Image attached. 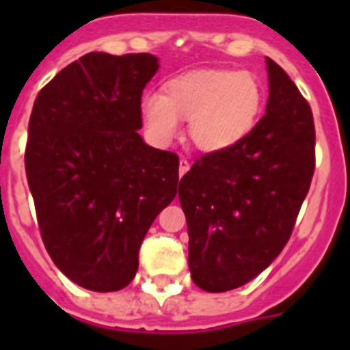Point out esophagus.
I'll list each match as a JSON object with an SVG mask.
<instances>
[{"label":"esophagus","mask_w":350,"mask_h":350,"mask_svg":"<svg viewBox=\"0 0 350 350\" xmlns=\"http://www.w3.org/2000/svg\"><path fill=\"white\" fill-rule=\"evenodd\" d=\"M189 169H191V161H189V159H187V158H181L180 159V178L183 174H185V172Z\"/></svg>","instance_id":"34e87169"}]
</instances>
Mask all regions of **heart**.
Returning a JSON list of instances; mask_svg holds the SVG:
<instances>
[{"label": "heart", "instance_id": "obj_1", "mask_svg": "<svg viewBox=\"0 0 350 350\" xmlns=\"http://www.w3.org/2000/svg\"><path fill=\"white\" fill-rule=\"evenodd\" d=\"M143 116L154 136L169 139L178 118L189 120V137L203 152H224L249 136L263 109L260 79L238 70H200L167 83L165 94H147Z\"/></svg>", "mask_w": 350, "mask_h": 350}]
</instances>
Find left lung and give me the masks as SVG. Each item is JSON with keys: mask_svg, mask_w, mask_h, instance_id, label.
<instances>
[{"mask_svg": "<svg viewBox=\"0 0 350 350\" xmlns=\"http://www.w3.org/2000/svg\"><path fill=\"white\" fill-rule=\"evenodd\" d=\"M267 70L265 116L234 147L196 158L180 181L191 276L208 293L241 287L276 260L314 174L309 103L271 57Z\"/></svg>", "mask_w": 350, "mask_h": 350, "instance_id": "1", "label": "left lung"}]
</instances>
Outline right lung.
I'll use <instances>...</instances> for the list:
<instances>
[{"instance_id":"obj_1","label":"right lung","mask_w":350,"mask_h":350,"mask_svg":"<svg viewBox=\"0 0 350 350\" xmlns=\"http://www.w3.org/2000/svg\"><path fill=\"white\" fill-rule=\"evenodd\" d=\"M152 54L89 52L40 90L25 148L41 239L76 285L126 287L147 230L178 192L180 159L148 147L142 94Z\"/></svg>"}]
</instances>
